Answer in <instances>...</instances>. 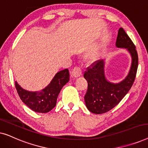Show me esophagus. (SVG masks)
Here are the masks:
<instances>
[{
	"mask_svg": "<svg viewBox=\"0 0 148 148\" xmlns=\"http://www.w3.org/2000/svg\"><path fill=\"white\" fill-rule=\"evenodd\" d=\"M82 73V69H81L80 67L79 66H75L73 69L71 70V74L72 77H79Z\"/></svg>",
	"mask_w": 148,
	"mask_h": 148,
	"instance_id": "obj_1",
	"label": "esophagus"
}]
</instances>
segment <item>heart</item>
<instances>
[{"label": "heart", "mask_w": 148, "mask_h": 148, "mask_svg": "<svg viewBox=\"0 0 148 148\" xmlns=\"http://www.w3.org/2000/svg\"><path fill=\"white\" fill-rule=\"evenodd\" d=\"M96 58H97V55H96V54H90V55L88 56V60L90 62H93V61H94L95 60H96Z\"/></svg>", "instance_id": "obj_1"}]
</instances>
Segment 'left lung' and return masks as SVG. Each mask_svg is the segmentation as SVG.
Listing matches in <instances>:
<instances>
[{
	"label": "left lung",
	"mask_w": 148,
	"mask_h": 148,
	"mask_svg": "<svg viewBox=\"0 0 148 148\" xmlns=\"http://www.w3.org/2000/svg\"><path fill=\"white\" fill-rule=\"evenodd\" d=\"M116 46L126 48L132 58L130 71L124 80L119 84L108 82L105 78L103 60L93 62L84 73L88 85L85 102L88 110L94 114H103L116 106L130 90L136 77L138 54L135 44L122 27L119 29Z\"/></svg>",
	"instance_id": "left-lung-1"
}]
</instances>
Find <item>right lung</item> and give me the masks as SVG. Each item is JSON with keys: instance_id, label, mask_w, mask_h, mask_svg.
Returning a JSON list of instances; mask_svg holds the SVG:
<instances>
[{"instance_id": "right-lung-1", "label": "right lung", "mask_w": 148, "mask_h": 148, "mask_svg": "<svg viewBox=\"0 0 148 148\" xmlns=\"http://www.w3.org/2000/svg\"><path fill=\"white\" fill-rule=\"evenodd\" d=\"M69 81V72L66 69L58 72L50 84L40 92H28L16 82L15 88L21 100L30 109L36 112L46 113L55 107L60 90Z\"/></svg>"}]
</instances>
